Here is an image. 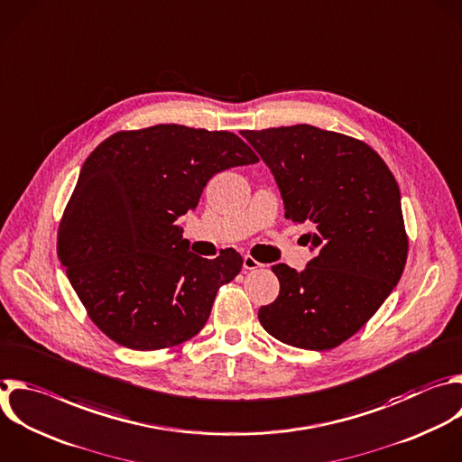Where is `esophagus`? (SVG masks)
<instances>
[{"instance_id":"obj_1","label":"esophagus","mask_w":462,"mask_h":462,"mask_svg":"<svg viewBox=\"0 0 462 462\" xmlns=\"http://www.w3.org/2000/svg\"><path fill=\"white\" fill-rule=\"evenodd\" d=\"M259 266H263L259 261H255L252 255H245L243 257V268L245 270H257Z\"/></svg>"}]
</instances>
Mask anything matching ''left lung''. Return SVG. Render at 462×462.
Returning a JSON list of instances; mask_svg holds the SVG:
<instances>
[{
    "instance_id": "8db88e82",
    "label": "left lung",
    "mask_w": 462,
    "mask_h": 462,
    "mask_svg": "<svg viewBox=\"0 0 462 462\" xmlns=\"http://www.w3.org/2000/svg\"><path fill=\"white\" fill-rule=\"evenodd\" d=\"M241 135L270 169L286 219L314 226L304 239L316 255L304 270L272 266L281 290L259 321L281 343L336 348L402 275L408 239L397 181L375 150L337 132L293 125Z\"/></svg>"
}]
</instances>
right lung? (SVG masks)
Returning a JSON list of instances; mask_svg holds the SVG:
<instances>
[{"label":"right lung","mask_w":462,"mask_h":462,"mask_svg":"<svg viewBox=\"0 0 462 462\" xmlns=\"http://www.w3.org/2000/svg\"><path fill=\"white\" fill-rule=\"evenodd\" d=\"M257 162L226 130L156 125L117 132L87 158L58 232V257L90 319L132 350L196 336L217 288L241 270L237 252H190L178 219L212 176Z\"/></svg>","instance_id":"right-lung-1"}]
</instances>
